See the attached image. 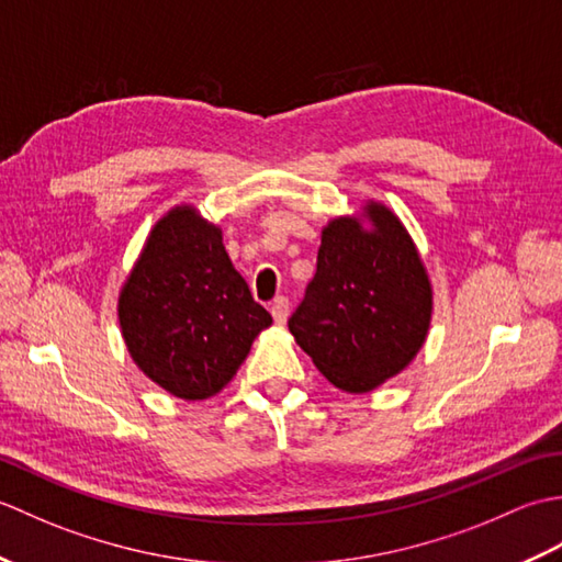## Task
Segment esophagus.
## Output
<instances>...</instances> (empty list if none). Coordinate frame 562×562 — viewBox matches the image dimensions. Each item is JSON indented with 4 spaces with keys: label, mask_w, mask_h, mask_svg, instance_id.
I'll return each mask as SVG.
<instances>
[{
    "label": "esophagus",
    "mask_w": 562,
    "mask_h": 562,
    "mask_svg": "<svg viewBox=\"0 0 562 562\" xmlns=\"http://www.w3.org/2000/svg\"><path fill=\"white\" fill-rule=\"evenodd\" d=\"M270 314L274 318V324L284 326V324H288V316H290V302L284 300V296H278V300H274L272 306H270Z\"/></svg>",
    "instance_id": "34e87169"
}]
</instances>
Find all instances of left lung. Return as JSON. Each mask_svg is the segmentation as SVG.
<instances>
[{
    "label": "left lung",
    "mask_w": 562,
    "mask_h": 562,
    "mask_svg": "<svg viewBox=\"0 0 562 562\" xmlns=\"http://www.w3.org/2000/svg\"><path fill=\"white\" fill-rule=\"evenodd\" d=\"M429 318L432 284L411 234L369 200L362 217L324 226L316 274L288 326L333 386L367 393L413 362Z\"/></svg>",
    "instance_id": "obj_1"
}]
</instances>
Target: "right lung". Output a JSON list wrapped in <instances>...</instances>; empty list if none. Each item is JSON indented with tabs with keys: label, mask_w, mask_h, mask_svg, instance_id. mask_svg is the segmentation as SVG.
<instances>
[{
	"label": "right lung",
	"mask_w": 562,
	"mask_h": 562,
	"mask_svg": "<svg viewBox=\"0 0 562 562\" xmlns=\"http://www.w3.org/2000/svg\"><path fill=\"white\" fill-rule=\"evenodd\" d=\"M135 364L183 401L220 393L272 316L232 266L217 224L178 205L154 224L117 296Z\"/></svg>",
	"instance_id": "right-lung-1"
}]
</instances>
